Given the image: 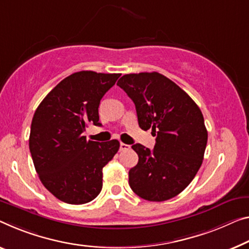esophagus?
<instances>
[{
    "instance_id": "1",
    "label": "esophagus",
    "mask_w": 249,
    "mask_h": 249,
    "mask_svg": "<svg viewBox=\"0 0 249 249\" xmlns=\"http://www.w3.org/2000/svg\"><path fill=\"white\" fill-rule=\"evenodd\" d=\"M130 149V146L129 144H125L124 142L120 143V151H124V150H129Z\"/></svg>"
}]
</instances>
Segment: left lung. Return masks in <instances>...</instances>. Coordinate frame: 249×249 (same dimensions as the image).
<instances>
[{
  "instance_id": "1",
  "label": "left lung",
  "mask_w": 249,
  "mask_h": 249,
  "mask_svg": "<svg viewBox=\"0 0 249 249\" xmlns=\"http://www.w3.org/2000/svg\"><path fill=\"white\" fill-rule=\"evenodd\" d=\"M117 85L135 103L139 127L157 135L152 150L140 143L132 146L139 160L129 170L130 187L149 201L177 196L198 173L207 146L199 107L158 72L124 74Z\"/></svg>"
}]
</instances>
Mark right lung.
<instances>
[{
	"label": "right lung",
	"instance_id": "right-lung-1",
	"mask_svg": "<svg viewBox=\"0 0 249 249\" xmlns=\"http://www.w3.org/2000/svg\"><path fill=\"white\" fill-rule=\"evenodd\" d=\"M121 74L80 71L47 94L34 113L29 146L41 182L71 205L93 200L102 189V169L119 150L118 140H87L89 124L99 125V105Z\"/></svg>",
	"mask_w": 249,
	"mask_h": 249
}]
</instances>
